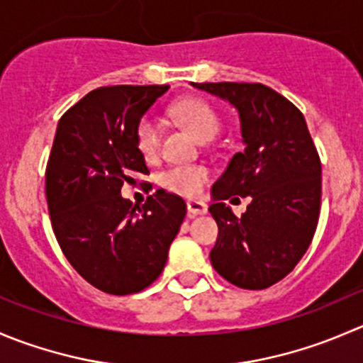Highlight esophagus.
Instances as JSON below:
<instances>
[{"mask_svg":"<svg viewBox=\"0 0 363 363\" xmlns=\"http://www.w3.org/2000/svg\"><path fill=\"white\" fill-rule=\"evenodd\" d=\"M188 213L191 216H199V214L207 213V203L202 200H188Z\"/></svg>","mask_w":363,"mask_h":363,"instance_id":"obj_1","label":"esophagus"}]
</instances>
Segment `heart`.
<instances>
[{
  "label": "heart",
  "mask_w": 363,
  "mask_h": 363,
  "mask_svg": "<svg viewBox=\"0 0 363 363\" xmlns=\"http://www.w3.org/2000/svg\"><path fill=\"white\" fill-rule=\"evenodd\" d=\"M170 113L181 125H184L196 140L209 142L218 135L221 128L220 117L211 104L202 99H182L170 108ZM136 147L145 160H154L157 156L161 142V128L156 118L143 117L136 125ZM206 168L188 164V167H172L161 174L160 182L163 188L184 196L199 195L206 184Z\"/></svg>",
  "instance_id": "b5f03b06"
}]
</instances>
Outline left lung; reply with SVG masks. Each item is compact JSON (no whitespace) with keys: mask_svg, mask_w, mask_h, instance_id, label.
<instances>
[{"mask_svg":"<svg viewBox=\"0 0 363 363\" xmlns=\"http://www.w3.org/2000/svg\"><path fill=\"white\" fill-rule=\"evenodd\" d=\"M238 110L245 149L213 184L209 213L218 239L214 269L241 289H266L289 275L314 238L321 207V161L301 111L260 83H193ZM248 194L238 218L223 199Z\"/></svg>","mask_w":363,"mask_h":363,"instance_id":"8db88e82","label":"left lung"}]
</instances>
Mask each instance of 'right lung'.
I'll return each instance as SVG.
<instances>
[{
	"mask_svg": "<svg viewBox=\"0 0 363 363\" xmlns=\"http://www.w3.org/2000/svg\"><path fill=\"white\" fill-rule=\"evenodd\" d=\"M157 86H104L58 122L45 168L52 230L70 266L108 294L138 293L161 275L186 216L181 196L157 189L142 207L121 195L149 174L136 125L167 92Z\"/></svg>",
	"mask_w": 363,
	"mask_h": 363,
	"instance_id": "right-lung-1",
	"label": "right lung"
}]
</instances>
